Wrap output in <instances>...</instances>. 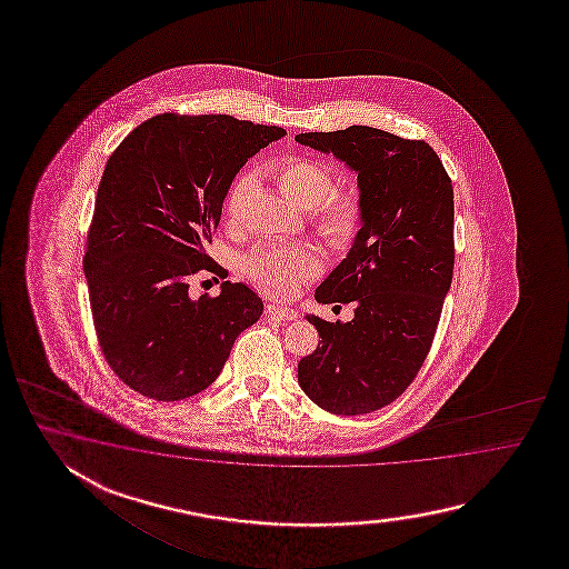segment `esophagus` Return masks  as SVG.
<instances>
[{
    "mask_svg": "<svg viewBox=\"0 0 569 569\" xmlns=\"http://www.w3.org/2000/svg\"><path fill=\"white\" fill-rule=\"evenodd\" d=\"M267 313L270 315V317H274V319H279V321H292V319H297V313H295L292 309L279 307V305H267Z\"/></svg>",
    "mask_w": 569,
    "mask_h": 569,
    "instance_id": "obj_1",
    "label": "esophagus"
}]
</instances>
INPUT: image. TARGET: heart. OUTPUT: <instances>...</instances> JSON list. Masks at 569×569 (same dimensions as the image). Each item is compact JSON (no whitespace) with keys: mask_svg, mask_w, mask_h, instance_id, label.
<instances>
[{"mask_svg":"<svg viewBox=\"0 0 569 569\" xmlns=\"http://www.w3.org/2000/svg\"><path fill=\"white\" fill-rule=\"evenodd\" d=\"M268 174L277 182L280 193L295 206L309 207L315 231L331 248H348L362 228L363 199L358 187H331L333 172L317 158H277ZM250 172L238 174L226 197V216L231 223L242 219L243 207L254 191ZM243 274L270 297L290 299L301 284L321 272V260L307 246L260 248L243 260Z\"/></svg>","mask_w":569,"mask_h":569,"instance_id":"heart-1","label":"heart"}]
</instances>
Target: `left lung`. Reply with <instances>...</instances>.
Instances as JSON below:
<instances>
[{
	"label": "left lung",
	"mask_w": 569,
	"mask_h": 569,
	"mask_svg": "<svg viewBox=\"0 0 569 569\" xmlns=\"http://www.w3.org/2000/svg\"><path fill=\"white\" fill-rule=\"evenodd\" d=\"M358 172L362 230L319 289V302H353V319L307 317L319 346L299 362V385L336 415L378 411L421 370L453 277V187L425 140L350 126L297 133Z\"/></svg>",
	"instance_id": "left-lung-1"
}]
</instances>
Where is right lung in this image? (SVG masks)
I'll list each match as a JSON object with an SVG mask.
<instances>
[{"label": "right lung", "instance_id": "add662e5", "mask_svg": "<svg viewBox=\"0 0 569 569\" xmlns=\"http://www.w3.org/2000/svg\"><path fill=\"white\" fill-rule=\"evenodd\" d=\"M279 126L231 116L160 113L128 133L97 187L83 258L99 348L123 385L154 400L193 397L218 378L262 299L226 280L189 297L233 177Z\"/></svg>", "mask_w": 569, "mask_h": 569}]
</instances>
